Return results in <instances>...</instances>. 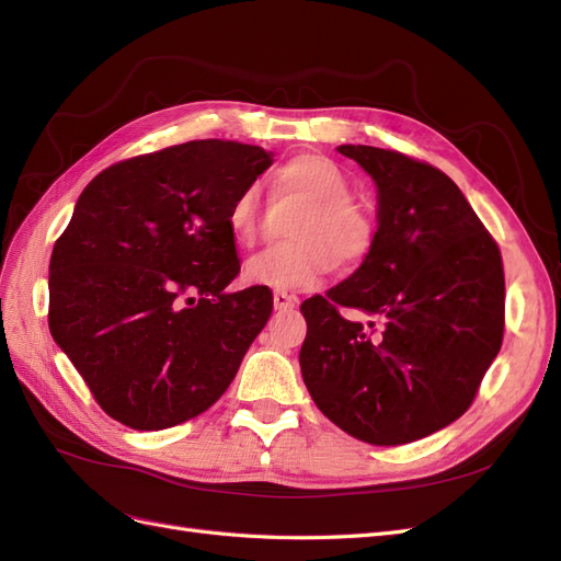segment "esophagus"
I'll list each match as a JSON object with an SVG mask.
<instances>
[{
  "mask_svg": "<svg viewBox=\"0 0 561 561\" xmlns=\"http://www.w3.org/2000/svg\"><path fill=\"white\" fill-rule=\"evenodd\" d=\"M297 295H290V293H283V290H276L274 293V307L278 311H290L297 307Z\"/></svg>",
  "mask_w": 561,
  "mask_h": 561,
  "instance_id": "34e87169",
  "label": "esophagus"
}]
</instances>
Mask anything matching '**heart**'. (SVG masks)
<instances>
[{
	"label": "heart",
	"instance_id": "1",
	"mask_svg": "<svg viewBox=\"0 0 561 561\" xmlns=\"http://www.w3.org/2000/svg\"><path fill=\"white\" fill-rule=\"evenodd\" d=\"M274 184L278 194L309 201L293 233L297 241L260 252L248 262V280L274 290H309L342 260L358 264L375 248L377 225L371 215L351 201V180L332 159L301 154L283 163ZM229 229L236 241L254 245L262 239V196L257 186L233 198Z\"/></svg>",
	"mask_w": 561,
	"mask_h": 561
}]
</instances>
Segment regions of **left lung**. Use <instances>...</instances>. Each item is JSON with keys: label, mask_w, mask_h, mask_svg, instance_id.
<instances>
[{"label": "left lung", "mask_w": 561, "mask_h": 561, "mask_svg": "<svg viewBox=\"0 0 561 561\" xmlns=\"http://www.w3.org/2000/svg\"><path fill=\"white\" fill-rule=\"evenodd\" d=\"M339 151L377 182L379 229L355 274L301 304V377L344 433L407 445L466 414L501 351V250L439 168L367 145ZM342 308L380 328L348 321Z\"/></svg>", "instance_id": "8db88e82"}]
</instances>
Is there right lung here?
<instances>
[{"label":"right lung","instance_id":"add662e5","mask_svg":"<svg viewBox=\"0 0 561 561\" xmlns=\"http://www.w3.org/2000/svg\"><path fill=\"white\" fill-rule=\"evenodd\" d=\"M271 165L262 147L192 140L118 161L81 192L48 264V330L105 414L163 431L222 398L274 311L227 293L229 208Z\"/></svg>","mask_w":561,"mask_h":561}]
</instances>
